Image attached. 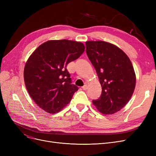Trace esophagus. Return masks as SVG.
<instances>
[{
	"instance_id": "1",
	"label": "esophagus",
	"mask_w": 156,
	"mask_h": 156,
	"mask_svg": "<svg viewBox=\"0 0 156 156\" xmlns=\"http://www.w3.org/2000/svg\"><path fill=\"white\" fill-rule=\"evenodd\" d=\"M82 88H83V90H87V88H88L87 84H84V85L83 87H82Z\"/></svg>"
}]
</instances>
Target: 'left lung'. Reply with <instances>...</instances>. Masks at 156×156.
I'll list each match as a JSON object with an SVG mask.
<instances>
[{
    "instance_id": "8db88e82",
    "label": "left lung",
    "mask_w": 156,
    "mask_h": 156,
    "mask_svg": "<svg viewBox=\"0 0 156 156\" xmlns=\"http://www.w3.org/2000/svg\"><path fill=\"white\" fill-rule=\"evenodd\" d=\"M86 52L102 88L100 97L92 100L93 104L103 114H114L133 95L136 83L133 65L123 51L108 42L88 41Z\"/></svg>"
}]
</instances>
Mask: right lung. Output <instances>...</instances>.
Segmentation results:
<instances>
[{"label":"right lung","instance_id":"add662e5","mask_svg":"<svg viewBox=\"0 0 156 156\" xmlns=\"http://www.w3.org/2000/svg\"><path fill=\"white\" fill-rule=\"evenodd\" d=\"M81 42L49 40L30 56L24 69L25 86L36 104L49 113L66 106L79 88L72 84L66 66L84 51Z\"/></svg>","mask_w":156,"mask_h":156}]
</instances>
